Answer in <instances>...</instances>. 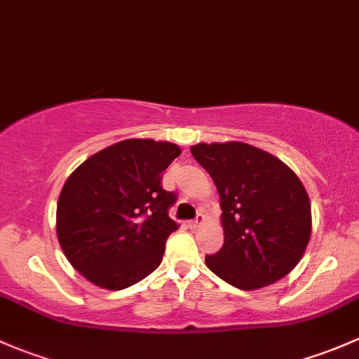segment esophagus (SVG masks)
I'll list each match as a JSON object with an SVG mask.
<instances>
[{"mask_svg":"<svg viewBox=\"0 0 359 359\" xmlns=\"http://www.w3.org/2000/svg\"><path fill=\"white\" fill-rule=\"evenodd\" d=\"M204 223H205V216L202 212H198L197 217H195L194 221H190V223H188V224H190V228H194V230H195V228L202 226V224H204Z\"/></svg>","mask_w":359,"mask_h":359,"instance_id":"obj_1","label":"esophagus"}]
</instances>
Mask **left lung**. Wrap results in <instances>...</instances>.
Listing matches in <instances>:
<instances>
[{
	"mask_svg": "<svg viewBox=\"0 0 359 359\" xmlns=\"http://www.w3.org/2000/svg\"><path fill=\"white\" fill-rule=\"evenodd\" d=\"M195 161L219 194L224 243L205 264L242 290L278 282L299 264L311 236V202L294 171L243 142L197 143Z\"/></svg>",
	"mask_w": 359,
	"mask_h": 359,
	"instance_id": "left-lung-1",
	"label": "left lung"
}]
</instances>
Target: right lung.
Listing matches in <instances>:
<instances>
[{
    "mask_svg": "<svg viewBox=\"0 0 359 359\" xmlns=\"http://www.w3.org/2000/svg\"><path fill=\"white\" fill-rule=\"evenodd\" d=\"M181 154L171 142L129 138L88 157L65 181L57 204V236L65 257L88 282L123 290L158 268L175 194L162 172Z\"/></svg>",
    "mask_w": 359,
    "mask_h": 359,
    "instance_id": "right-lung-1",
    "label": "right lung"
}]
</instances>
